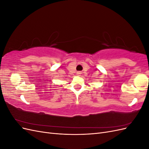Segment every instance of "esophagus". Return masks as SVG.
<instances>
[{
    "label": "esophagus",
    "instance_id": "34e87169",
    "mask_svg": "<svg viewBox=\"0 0 149 149\" xmlns=\"http://www.w3.org/2000/svg\"><path fill=\"white\" fill-rule=\"evenodd\" d=\"M80 73H79V72H78V73H77L78 74H80Z\"/></svg>",
    "mask_w": 149,
    "mask_h": 149
}]
</instances>
